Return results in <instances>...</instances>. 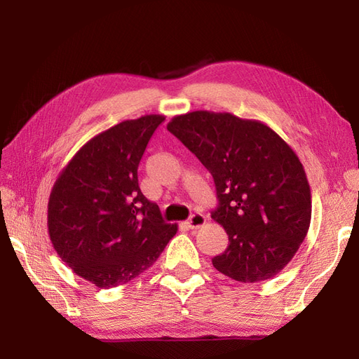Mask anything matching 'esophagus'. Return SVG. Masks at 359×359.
Returning a JSON list of instances; mask_svg holds the SVG:
<instances>
[{"mask_svg": "<svg viewBox=\"0 0 359 359\" xmlns=\"http://www.w3.org/2000/svg\"><path fill=\"white\" fill-rule=\"evenodd\" d=\"M206 222V217L201 212H194L190 215V219L187 220V226L190 227V229H198V227L203 226Z\"/></svg>", "mask_w": 359, "mask_h": 359, "instance_id": "34e87169", "label": "esophagus"}]
</instances>
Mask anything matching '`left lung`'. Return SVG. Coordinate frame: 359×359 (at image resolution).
I'll use <instances>...</instances> for the list:
<instances>
[{
  "label": "left lung",
  "mask_w": 359,
  "mask_h": 359,
  "mask_svg": "<svg viewBox=\"0 0 359 359\" xmlns=\"http://www.w3.org/2000/svg\"><path fill=\"white\" fill-rule=\"evenodd\" d=\"M168 130L214 180L219 205L211 217L229 236L214 268L241 283L280 273L311 219L310 186L293 149L264 123L227 112L178 115Z\"/></svg>",
  "instance_id": "obj_1"
}]
</instances>
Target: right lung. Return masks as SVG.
Listing matches in <instances>:
<instances>
[{
  "label": "right lung",
  "instance_id": "add662e5",
  "mask_svg": "<svg viewBox=\"0 0 359 359\" xmlns=\"http://www.w3.org/2000/svg\"><path fill=\"white\" fill-rule=\"evenodd\" d=\"M163 115L128 119L88 140L53 184V248L97 287L126 285L153 265L177 233L139 189L137 166Z\"/></svg>",
  "mask_w": 359,
  "mask_h": 359
}]
</instances>
